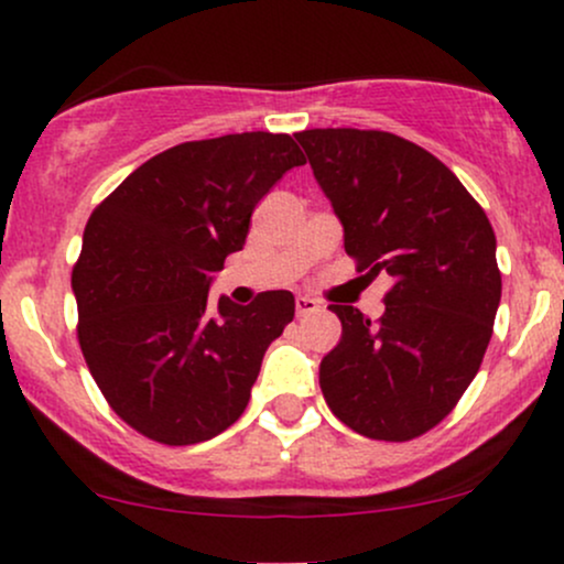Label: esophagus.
<instances>
[{"label": "esophagus", "instance_id": "1", "mask_svg": "<svg viewBox=\"0 0 564 564\" xmlns=\"http://www.w3.org/2000/svg\"><path fill=\"white\" fill-rule=\"evenodd\" d=\"M321 313V302L313 300V296H296V318H304V315Z\"/></svg>", "mask_w": 564, "mask_h": 564}]
</instances>
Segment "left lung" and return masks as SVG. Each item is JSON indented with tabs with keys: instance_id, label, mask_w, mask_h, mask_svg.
Segmentation results:
<instances>
[{
	"instance_id": "obj_1",
	"label": "left lung",
	"mask_w": 564,
	"mask_h": 564,
	"mask_svg": "<svg viewBox=\"0 0 564 564\" xmlns=\"http://www.w3.org/2000/svg\"><path fill=\"white\" fill-rule=\"evenodd\" d=\"M345 228L358 273L392 275L384 315L328 304L341 339L321 364V390L349 430L405 443L437 426L477 377L501 270L482 206L443 161L379 129L296 134Z\"/></svg>"
}]
</instances>
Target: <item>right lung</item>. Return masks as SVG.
I'll list each match as a JSON object with an SVG mask.
<instances>
[{"instance_id":"obj_1","label":"right lung","mask_w":564,"mask_h":564,"mask_svg":"<svg viewBox=\"0 0 564 564\" xmlns=\"http://www.w3.org/2000/svg\"><path fill=\"white\" fill-rule=\"evenodd\" d=\"M289 134L180 142L138 166L87 219L70 286L76 336L116 416L193 445L246 411L264 349L294 318L291 291L209 302V273L241 251L264 193L302 166Z\"/></svg>"}]
</instances>
